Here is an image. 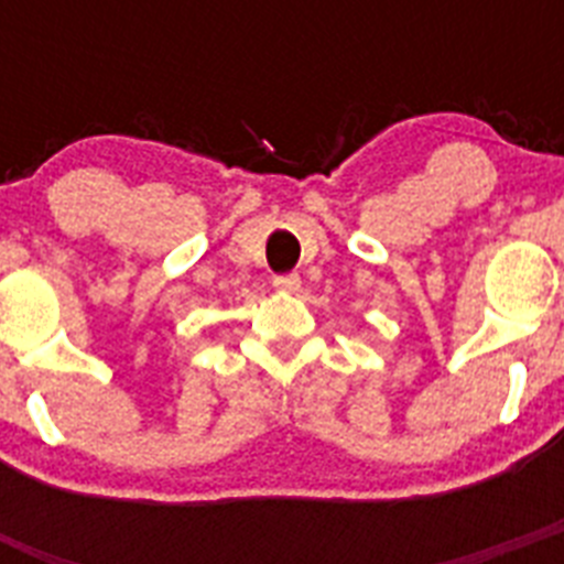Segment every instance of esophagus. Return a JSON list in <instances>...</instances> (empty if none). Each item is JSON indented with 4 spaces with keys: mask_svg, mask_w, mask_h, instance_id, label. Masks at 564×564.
<instances>
[{
    "mask_svg": "<svg viewBox=\"0 0 564 564\" xmlns=\"http://www.w3.org/2000/svg\"><path fill=\"white\" fill-rule=\"evenodd\" d=\"M273 288L285 293H296L302 288V279H299V273H279V276H273Z\"/></svg>",
    "mask_w": 564,
    "mask_h": 564,
    "instance_id": "34e87169",
    "label": "esophagus"
}]
</instances>
